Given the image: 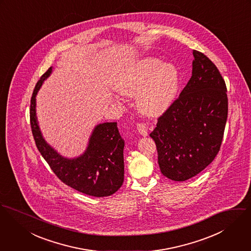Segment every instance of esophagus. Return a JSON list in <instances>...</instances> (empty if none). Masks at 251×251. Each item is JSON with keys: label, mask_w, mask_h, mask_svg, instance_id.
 Masks as SVG:
<instances>
[{"label": "esophagus", "mask_w": 251, "mask_h": 251, "mask_svg": "<svg viewBox=\"0 0 251 251\" xmlns=\"http://www.w3.org/2000/svg\"><path fill=\"white\" fill-rule=\"evenodd\" d=\"M137 128H138L139 134L142 135L143 137H146L148 135V129H147L146 124H144V123H138L137 124Z\"/></svg>", "instance_id": "esophagus-1"}]
</instances>
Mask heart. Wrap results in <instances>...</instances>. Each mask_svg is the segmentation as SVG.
I'll use <instances>...</instances> for the list:
<instances>
[{
	"mask_svg": "<svg viewBox=\"0 0 251 251\" xmlns=\"http://www.w3.org/2000/svg\"><path fill=\"white\" fill-rule=\"evenodd\" d=\"M178 69L154 56H147L130 64L118 79V89L128 96H137L139 112L157 116L174 102L179 89Z\"/></svg>",
	"mask_w": 251,
	"mask_h": 251,
	"instance_id": "heart-1",
	"label": "heart"
}]
</instances>
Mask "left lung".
I'll list each match as a JSON object with an SVG mask.
<instances>
[{
  "label": "left lung",
  "instance_id": "obj_1",
  "mask_svg": "<svg viewBox=\"0 0 251 251\" xmlns=\"http://www.w3.org/2000/svg\"><path fill=\"white\" fill-rule=\"evenodd\" d=\"M193 55L190 81L150 134L161 172L173 181L191 179L214 161L228 114L227 88L218 67L201 52Z\"/></svg>",
  "mask_w": 251,
  "mask_h": 251
}]
</instances>
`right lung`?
<instances>
[{
    "mask_svg": "<svg viewBox=\"0 0 251 251\" xmlns=\"http://www.w3.org/2000/svg\"><path fill=\"white\" fill-rule=\"evenodd\" d=\"M51 72L52 67L40 77L30 99V128L38 151L65 185L94 197L113 195L124 181V139L118 132L116 122L97 125L86 151L76 159L63 158L42 138L35 115V96Z\"/></svg>",
    "mask_w": 251,
    "mask_h": 251,
    "instance_id": "1",
    "label": "right lung"
}]
</instances>
